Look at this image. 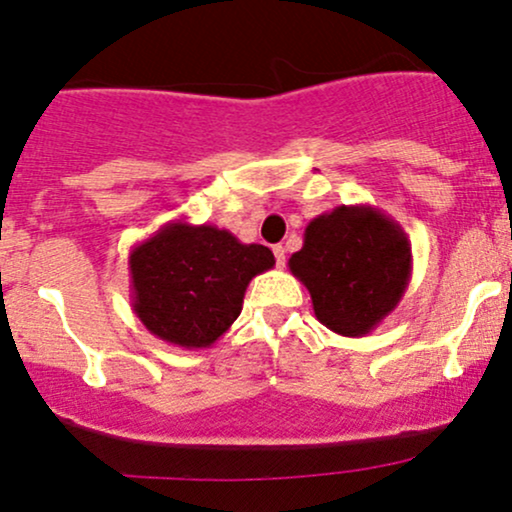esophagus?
Wrapping results in <instances>:
<instances>
[{
	"label": "esophagus",
	"instance_id": "34e87169",
	"mask_svg": "<svg viewBox=\"0 0 512 512\" xmlns=\"http://www.w3.org/2000/svg\"><path fill=\"white\" fill-rule=\"evenodd\" d=\"M274 257H276V267H284V264H286L284 245H274Z\"/></svg>",
	"mask_w": 512,
	"mask_h": 512
}]
</instances>
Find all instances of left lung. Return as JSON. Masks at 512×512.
Masks as SVG:
<instances>
[{
	"label": "left lung",
	"instance_id": "left-lung-1",
	"mask_svg": "<svg viewBox=\"0 0 512 512\" xmlns=\"http://www.w3.org/2000/svg\"><path fill=\"white\" fill-rule=\"evenodd\" d=\"M291 274L310 291L315 317L342 337H366L402 301L411 279V243L380 209L354 204L315 216Z\"/></svg>",
	"mask_w": 512,
	"mask_h": 512
}]
</instances>
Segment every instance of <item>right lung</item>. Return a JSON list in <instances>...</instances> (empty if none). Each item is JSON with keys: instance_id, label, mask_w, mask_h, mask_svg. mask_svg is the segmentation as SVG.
Wrapping results in <instances>:
<instances>
[{"instance_id": "obj_1", "label": "right lung", "mask_w": 512, "mask_h": 512, "mask_svg": "<svg viewBox=\"0 0 512 512\" xmlns=\"http://www.w3.org/2000/svg\"><path fill=\"white\" fill-rule=\"evenodd\" d=\"M272 250L226 228L170 221L129 252L134 315L154 337L207 349L236 322L245 289L274 267Z\"/></svg>"}]
</instances>
